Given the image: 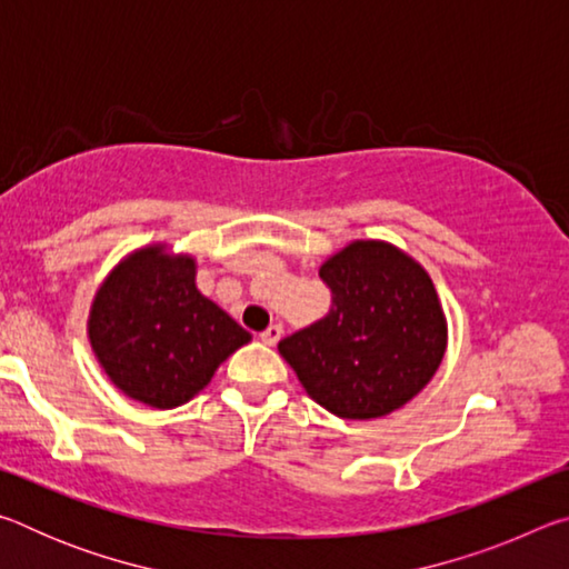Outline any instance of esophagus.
<instances>
[{"mask_svg":"<svg viewBox=\"0 0 569 569\" xmlns=\"http://www.w3.org/2000/svg\"><path fill=\"white\" fill-rule=\"evenodd\" d=\"M281 336H283V326L281 323H273V326H268V329L261 333V341L266 346H276L278 341H281Z\"/></svg>","mask_w":569,"mask_h":569,"instance_id":"obj_1","label":"esophagus"}]
</instances>
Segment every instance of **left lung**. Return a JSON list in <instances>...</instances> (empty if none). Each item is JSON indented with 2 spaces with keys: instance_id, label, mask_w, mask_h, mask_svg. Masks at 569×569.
I'll list each match as a JSON object with an SVG mask.
<instances>
[{
  "instance_id": "obj_1",
  "label": "left lung",
  "mask_w": 569,
  "mask_h": 569,
  "mask_svg": "<svg viewBox=\"0 0 569 569\" xmlns=\"http://www.w3.org/2000/svg\"><path fill=\"white\" fill-rule=\"evenodd\" d=\"M319 276L331 288L329 313L278 351L336 417L366 421L401 409L447 351V316L429 273L387 240H353Z\"/></svg>"
}]
</instances>
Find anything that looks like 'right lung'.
<instances>
[{
    "instance_id": "obj_1",
    "label": "right lung",
    "mask_w": 569,
    "mask_h": 569,
    "mask_svg": "<svg viewBox=\"0 0 569 569\" xmlns=\"http://www.w3.org/2000/svg\"><path fill=\"white\" fill-rule=\"evenodd\" d=\"M88 339L108 379L152 409L203 391L250 333L198 291L196 258L156 243L132 250L92 298Z\"/></svg>"
}]
</instances>
